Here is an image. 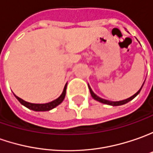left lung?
<instances>
[{"label":"left lung","mask_w":153,"mask_h":153,"mask_svg":"<svg viewBox=\"0 0 153 153\" xmlns=\"http://www.w3.org/2000/svg\"><path fill=\"white\" fill-rule=\"evenodd\" d=\"M143 85H144V83H143ZM143 85H142V86H143ZM142 86H141V88H142ZM141 88L140 89L139 91H137V92L134 94V96H132V97H130L129 98H128V99H125V100H123V101H119V102H111V101H108V100H105V99H102V98H100L99 97H97L95 93L93 92L92 90H91V88L90 87V85H89V89H90V92H91V97H92L95 100H97V101H98V102H100L102 103H104V104H108V105H111V106H119V105H123V104H125V103L129 102V101H131L132 99H134L138 94L140 93V90H141Z\"/></svg>","instance_id":"left-lung-1"}]
</instances>
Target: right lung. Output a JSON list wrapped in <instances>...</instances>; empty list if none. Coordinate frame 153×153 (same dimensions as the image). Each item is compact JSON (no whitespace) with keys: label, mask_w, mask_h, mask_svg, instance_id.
Returning <instances> with one entry per match:
<instances>
[{"label":"right lung","mask_w":153,"mask_h":153,"mask_svg":"<svg viewBox=\"0 0 153 153\" xmlns=\"http://www.w3.org/2000/svg\"><path fill=\"white\" fill-rule=\"evenodd\" d=\"M66 88L67 84L65 87H64V89H63V91H62V95H61L59 97L57 98V99H56V100H54V101H52V102H51L45 103V104H34V103L27 102L24 101L23 99L19 98V97H17V96H15V97L19 100V102L21 103V104H23L26 108L31 109V110H34V111H49L51 109L56 108V106H58L64 100V97L66 96Z\"/></svg>","instance_id":"add662e5"}]
</instances>
